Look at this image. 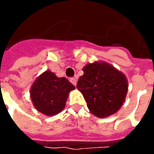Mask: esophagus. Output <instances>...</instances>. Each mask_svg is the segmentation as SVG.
Segmentation results:
<instances>
[{"label":"esophagus","mask_w":154,"mask_h":154,"mask_svg":"<svg viewBox=\"0 0 154 154\" xmlns=\"http://www.w3.org/2000/svg\"><path fill=\"white\" fill-rule=\"evenodd\" d=\"M70 82L72 83L73 84L74 86H76L77 85V78H75V77H72V78H71Z\"/></svg>","instance_id":"obj_1"}]
</instances>
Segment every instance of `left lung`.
Returning <instances> with one entry per match:
<instances>
[{"label": "left lung", "mask_w": 154, "mask_h": 154, "mask_svg": "<svg viewBox=\"0 0 154 154\" xmlns=\"http://www.w3.org/2000/svg\"><path fill=\"white\" fill-rule=\"evenodd\" d=\"M82 71L77 88L83 95L91 113L98 118L116 113L128 92L125 75L103 61L87 64Z\"/></svg>", "instance_id": "8db88e82"}]
</instances>
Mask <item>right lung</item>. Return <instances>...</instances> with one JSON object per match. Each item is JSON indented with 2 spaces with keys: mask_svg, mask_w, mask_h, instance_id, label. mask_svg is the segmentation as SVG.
<instances>
[{
  "mask_svg": "<svg viewBox=\"0 0 154 154\" xmlns=\"http://www.w3.org/2000/svg\"><path fill=\"white\" fill-rule=\"evenodd\" d=\"M75 89L65 77H57L50 70L38 76L30 88V98L36 110L53 116L65 108L68 94Z\"/></svg>",
  "mask_w": 154,
  "mask_h": 154,
  "instance_id": "add662e5",
  "label": "right lung"
}]
</instances>
